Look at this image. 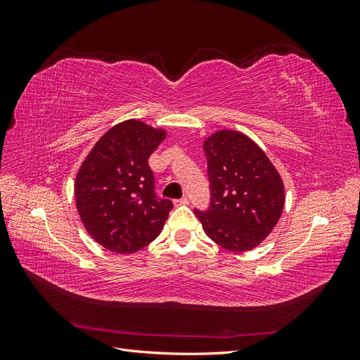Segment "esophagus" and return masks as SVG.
I'll return each mask as SVG.
<instances>
[{
  "instance_id": "obj_1",
  "label": "esophagus",
  "mask_w": 360,
  "mask_h": 360,
  "mask_svg": "<svg viewBox=\"0 0 360 360\" xmlns=\"http://www.w3.org/2000/svg\"><path fill=\"white\" fill-rule=\"evenodd\" d=\"M188 204H189L188 198H181V200L174 201V205H188Z\"/></svg>"
}]
</instances>
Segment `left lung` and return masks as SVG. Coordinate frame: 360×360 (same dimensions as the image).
<instances>
[{
    "label": "left lung",
    "instance_id": "left-lung-1",
    "mask_svg": "<svg viewBox=\"0 0 360 360\" xmlns=\"http://www.w3.org/2000/svg\"><path fill=\"white\" fill-rule=\"evenodd\" d=\"M212 202L195 212L204 233L231 252L257 248L274 231L285 204L278 169L255 141L222 129L202 143Z\"/></svg>",
    "mask_w": 360,
    "mask_h": 360
}]
</instances>
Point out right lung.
<instances>
[{
    "label": "right lung",
    "instance_id": "obj_1",
    "mask_svg": "<svg viewBox=\"0 0 360 360\" xmlns=\"http://www.w3.org/2000/svg\"><path fill=\"white\" fill-rule=\"evenodd\" d=\"M165 136V129L126 120L101 136L76 174L75 202L85 230L112 252H136L165 225L172 202L156 198L148 167Z\"/></svg>",
    "mask_w": 360,
    "mask_h": 360
}]
</instances>
